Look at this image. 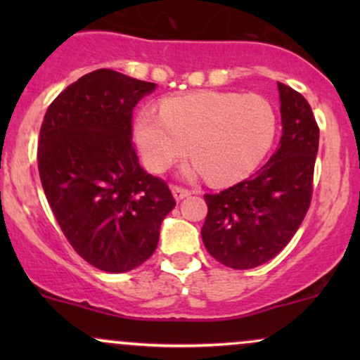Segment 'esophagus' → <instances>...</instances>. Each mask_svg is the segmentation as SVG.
Returning <instances> with one entry per match:
<instances>
[{"label":"esophagus","instance_id":"1","mask_svg":"<svg viewBox=\"0 0 360 360\" xmlns=\"http://www.w3.org/2000/svg\"><path fill=\"white\" fill-rule=\"evenodd\" d=\"M172 194H174L176 200L179 201V200H183V198L189 196L191 191H189V189H186V188H181V186H172Z\"/></svg>","mask_w":360,"mask_h":360}]
</instances>
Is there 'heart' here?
Segmentation results:
<instances>
[{"label":"heart","instance_id":"1","mask_svg":"<svg viewBox=\"0 0 360 360\" xmlns=\"http://www.w3.org/2000/svg\"><path fill=\"white\" fill-rule=\"evenodd\" d=\"M276 131L278 113L267 98L220 91L167 98L159 115L143 110L135 123L148 171L164 172L189 147V171L218 184L249 176L271 150Z\"/></svg>","mask_w":360,"mask_h":360}]
</instances>
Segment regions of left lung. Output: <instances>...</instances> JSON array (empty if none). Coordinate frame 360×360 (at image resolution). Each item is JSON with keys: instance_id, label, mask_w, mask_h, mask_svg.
Listing matches in <instances>:
<instances>
[{"instance_id": "8db88e82", "label": "left lung", "mask_w": 360, "mask_h": 360, "mask_svg": "<svg viewBox=\"0 0 360 360\" xmlns=\"http://www.w3.org/2000/svg\"><path fill=\"white\" fill-rule=\"evenodd\" d=\"M283 135L269 162L249 179L205 194L201 238L210 255L232 269L274 259L307 217L320 128L304 96L278 82Z\"/></svg>"}]
</instances>
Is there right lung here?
Returning <instances> with one entry per match:
<instances>
[{
	"mask_svg": "<svg viewBox=\"0 0 360 360\" xmlns=\"http://www.w3.org/2000/svg\"><path fill=\"white\" fill-rule=\"evenodd\" d=\"M111 69L69 84L40 127L39 174L72 249L106 272H127L154 254L176 206L167 183L147 174L131 142V111L154 91Z\"/></svg>",
	"mask_w": 360,
	"mask_h": 360,
	"instance_id": "right-lung-1",
	"label": "right lung"
}]
</instances>
